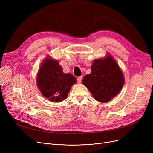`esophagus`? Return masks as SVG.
<instances>
[{
  "label": "esophagus",
  "instance_id": "esophagus-1",
  "mask_svg": "<svg viewBox=\"0 0 153 153\" xmlns=\"http://www.w3.org/2000/svg\"><path fill=\"white\" fill-rule=\"evenodd\" d=\"M82 80V76L77 77V82L78 83V84H80V83H81Z\"/></svg>",
  "mask_w": 153,
  "mask_h": 153
}]
</instances>
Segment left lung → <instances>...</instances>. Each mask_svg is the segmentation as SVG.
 <instances>
[{
    "mask_svg": "<svg viewBox=\"0 0 153 153\" xmlns=\"http://www.w3.org/2000/svg\"><path fill=\"white\" fill-rule=\"evenodd\" d=\"M82 82L96 100L106 103L121 91L124 80L117 63L109 55L95 60L91 73L84 77Z\"/></svg>",
    "mask_w": 153,
    "mask_h": 153,
    "instance_id": "8db88e82",
    "label": "left lung"
}]
</instances>
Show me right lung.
Instances as JSON below:
<instances>
[{
	"label": "right lung",
	"mask_w": 153,
	"mask_h": 153,
	"mask_svg": "<svg viewBox=\"0 0 153 153\" xmlns=\"http://www.w3.org/2000/svg\"><path fill=\"white\" fill-rule=\"evenodd\" d=\"M76 82V78L71 74L63 72L58 61L48 58L41 65L37 76V84L41 93L55 102L65 100Z\"/></svg>",
	"instance_id": "add662e5"
}]
</instances>
